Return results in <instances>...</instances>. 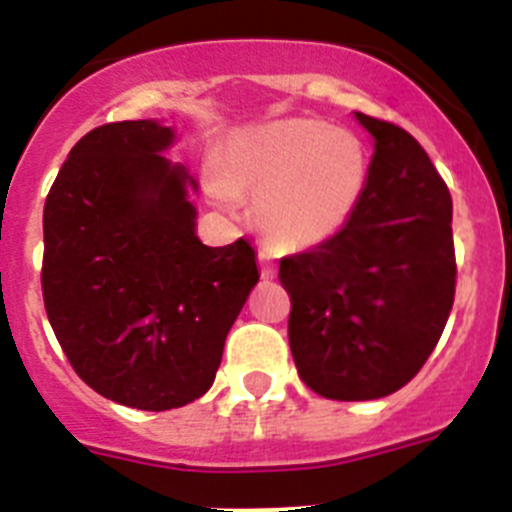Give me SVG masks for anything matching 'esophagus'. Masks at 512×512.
Segmentation results:
<instances>
[{
  "label": "esophagus",
  "instance_id": "esophagus-1",
  "mask_svg": "<svg viewBox=\"0 0 512 512\" xmlns=\"http://www.w3.org/2000/svg\"><path fill=\"white\" fill-rule=\"evenodd\" d=\"M259 264H261V277L264 279L277 277V264H274V259H271V253L259 251Z\"/></svg>",
  "mask_w": 512,
  "mask_h": 512
}]
</instances>
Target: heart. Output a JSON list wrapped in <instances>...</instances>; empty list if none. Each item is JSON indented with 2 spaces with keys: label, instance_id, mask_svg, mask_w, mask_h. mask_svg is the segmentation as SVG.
Segmentation results:
<instances>
[{
  "label": "heart",
  "instance_id": "heart-1",
  "mask_svg": "<svg viewBox=\"0 0 512 512\" xmlns=\"http://www.w3.org/2000/svg\"><path fill=\"white\" fill-rule=\"evenodd\" d=\"M359 135L315 117H284L235 130L212 161L210 194L230 207L253 197V223L271 248L302 253L330 243L354 220L369 187Z\"/></svg>",
  "mask_w": 512,
  "mask_h": 512
}]
</instances>
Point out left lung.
Returning <instances> with one entry per match:
<instances>
[{
    "label": "left lung",
    "instance_id": "left-lung-1",
    "mask_svg": "<svg viewBox=\"0 0 512 512\" xmlns=\"http://www.w3.org/2000/svg\"><path fill=\"white\" fill-rule=\"evenodd\" d=\"M354 115L374 140L364 202L333 241L279 264L297 372L343 402L387 397L420 372L456 287L449 187L413 135Z\"/></svg>",
    "mask_w": 512,
    "mask_h": 512
}]
</instances>
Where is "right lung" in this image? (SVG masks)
I'll use <instances>...</instances> for the list:
<instances>
[{
    "label": "right lung",
    "mask_w": 512,
    "mask_h": 512,
    "mask_svg": "<svg viewBox=\"0 0 512 512\" xmlns=\"http://www.w3.org/2000/svg\"><path fill=\"white\" fill-rule=\"evenodd\" d=\"M174 128L125 120L71 148L43 210V300L74 372L107 400L182 408L215 382L259 282L251 243L197 238L194 176Z\"/></svg>",
    "instance_id": "add662e5"
}]
</instances>
